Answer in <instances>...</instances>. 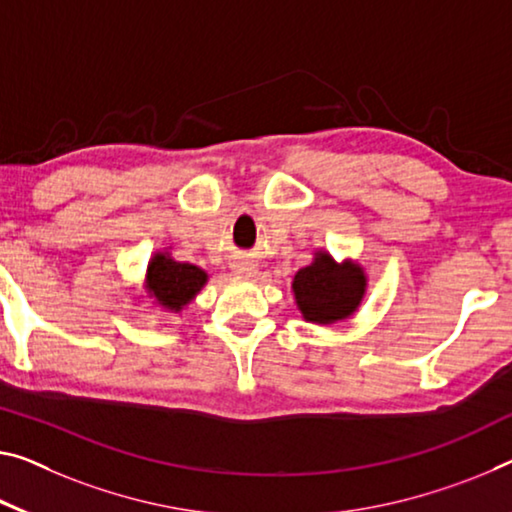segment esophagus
Segmentation results:
<instances>
[{
	"instance_id": "obj_1",
	"label": "esophagus",
	"mask_w": 512,
	"mask_h": 512,
	"mask_svg": "<svg viewBox=\"0 0 512 512\" xmlns=\"http://www.w3.org/2000/svg\"><path fill=\"white\" fill-rule=\"evenodd\" d=\"M233 267H235V270H238L240 274H251V272H254V263H247V261H238Z\"/></svg>"
}]
</instances>
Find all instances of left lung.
I'll return each mask as SVG.
<instances>
[{
  "instance_id": "8db88e82",
  "label": "left lung",
  "mask_w": 512,
  "mask_h": 512,
  "mask_svg": "<svg viewBox=\"0 0 512 512\" xmlns=\"http://www.w3.org/2000/svg\"><path fill=\"white\" fill-rule=\"evenodd\" d=\"M364 272L345 263L336 265L332 256L318 254L316 261L295 274V300L306 320L334 322L348 318L364 295Z\"/></svg>"
}]
</instances>
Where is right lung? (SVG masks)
I'll return each instance as SVG.
<instances>
[{"label": "right lung", "instance_id": "add662e5", "mask_svg": "<svg viewBox=\"0 0 512 512\" xmlns=\"http://www.w3.org/2000/svg\"><path fill=\"white\" fill-rule=\"evenodd\" d=\"M206 272L190 263H176L174 258L157 254L148 265V290L167 309L180 311L206 283Z\"/></svg>", "mask_w": 512, "mask_h": 512}]
</instances>
